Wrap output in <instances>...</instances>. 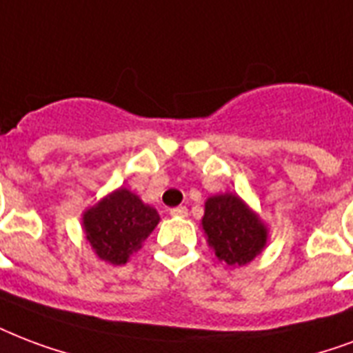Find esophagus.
Returning <instances> with one entry per match:
<instances>
[{
    "mask_svg": "<svg viewBox=\"0 0 353 353\" xmlns=\"http://www.w3.org/2000/svg\"><path fill=\"white\" fill-rule=\"evenodd\" d=\"M172 216H177V219H187L188 216V209L187 207H174L170 209Z\"/></svg>",
    "mask_w": 353,
    "mask_h": 353,
    "instance_id": "1",
    "label": "esophagus"
}]
</instances>
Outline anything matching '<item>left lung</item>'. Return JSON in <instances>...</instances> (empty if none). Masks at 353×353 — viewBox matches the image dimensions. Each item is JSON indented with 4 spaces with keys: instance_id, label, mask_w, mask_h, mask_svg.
Here are the masks:
<instances>
[{
    "instance_id": "1",
    "label": "left lung",
    "mask_w": 353,
    "mask_h": 353,
    "mask_svg": "<svg viewBox=\"0 0 353 353\" xmlns=\"http://www.w3.org/2000/svg\"><path fill=\"white\" fill-rule=\"evenodd\" d=\"M201 230L214 255L228 266L248 265L268 241V228L259 214L233 192L207 198Z\"/></svg>"
}]
</instances>
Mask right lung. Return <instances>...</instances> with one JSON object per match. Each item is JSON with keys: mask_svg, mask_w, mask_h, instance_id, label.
I'll return each mask as SVG.
<instances>
[{"mask_svg": "<svg viewBox=\"0 0 353 353\" xmlns=\"http://www.w3.org/2000/svg\"><path fill=\"white\" fill-rule=\"evenodd\" d=\"M83 231L99 259L125 265L159 224V212L141 196L120 187L83 212Z\"/></svg>", "mask_w": 353, "mask_h": 353, "instance_id": "1", "label": "right lung"}]
</instances>
